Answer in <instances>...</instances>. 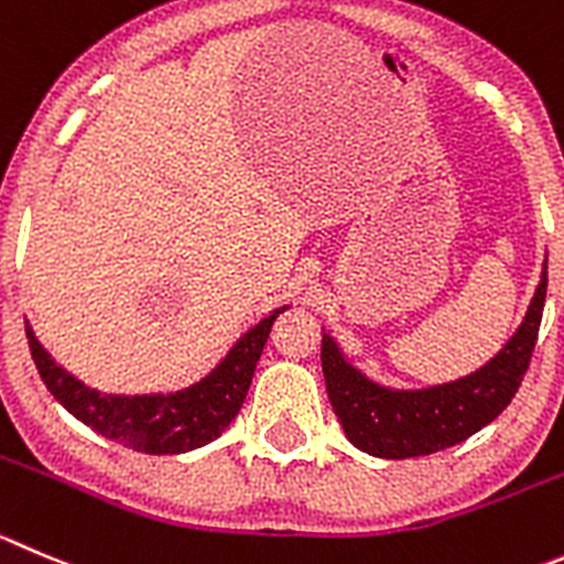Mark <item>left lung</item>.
I'll return each instance as SVG.
<instances>
[{"label":"left lung","mask_w":564,"mask_h":564,"mask_svg":"<svg viewBox=\"0 0 564 564\" xmlns=\"http://www.w3.org/2000/svg\"><path fill=\"white\" fill-rule=\"evenodd\" d=\"M549 264L536 283L523 323L481 370L429 389H389L370 381L323 334V372L328 401L356 448L381 459H412L459 445L512 403L543 319Z\"/></svg>","instance_id":"1"}]
</instances>
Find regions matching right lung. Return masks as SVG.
I'll return each instance as SVG.
<instances>
[{"instance_id": "add662e5", "label": "right lung", "mask_w": 564, "mask_h": 564, "mask_svg": "<svg viewBox=\"0 0 564 564\" xmlns=\"http://www.w3.org/2000/svg\"><path fill=\"white\" fill-rule=\"evenodd\" d=\"M286 306L275 308L256 328L247 330L203 381L166 394H105L77 381L55 365L28 325L30 354L55 401L97 434L141 454H186L217 440L234 417L250 389L261 350L272 323Z\"/></svg>"}]
</instances>
